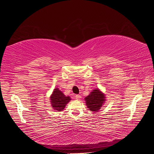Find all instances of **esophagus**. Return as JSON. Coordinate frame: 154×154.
<instances>
[{"instance_id": "obj_1", "label": "esophagus", "mask_w": 154, "mask_h": 154, "mask_svg": "<svg viewBox=\"0 0 154 154\" xmlns=\"http://www.w3.org/2000/svg\"><path fill=\"white\" fill-rule=\"evenodd\" d=\"M75 97H76V99L77 100H80V99L82 98V96H81L80 95L77 94V95L75 96Z\"/></svg>"}]
</instances>
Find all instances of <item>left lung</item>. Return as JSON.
<instances>
[{
	"instance_id": "8db88e82",
	"label": "left lung",
	"mask_w": 154,
	"mask_h": 154,
	"mask_svg": "<svg viewBox=\"0 0 154 154\" xmlns=\"http://www.w3.org/2000/svg\"><path fill=\"white\" fill-rule=\"evenodd\" d=\"M85 100L88 109L92 112L98 111L106 101L105 94L98 88L93 90L90 94L85 97Z\"/></svg>"
}]
</instances>
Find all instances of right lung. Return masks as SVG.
<instances>
[{"label": "right lung", "instance_id": "obj_1", "mask_svg": "<svg viewBox=\"0 0 154 154\" xmlns=\"http://www.w3.org/2000/svg\"><path fill=\"white\" fill-rule=\"evenodd\" d=\"M50 99L51 106L54 110L60 112L66 107V105L71 100V97L65 96L63 93L58 89V88H57L54 89Z\"/></svg>", "mask_w": 154, "mask_h": 154}]
</instances>
